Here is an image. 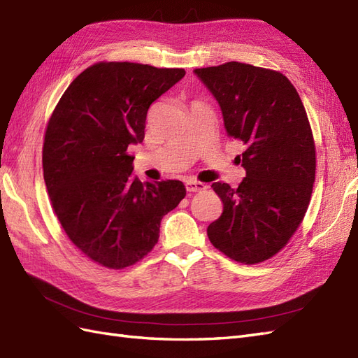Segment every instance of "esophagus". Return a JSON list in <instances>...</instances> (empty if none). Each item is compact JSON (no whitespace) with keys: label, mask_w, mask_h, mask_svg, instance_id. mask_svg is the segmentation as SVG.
<instances>
[{"label":"esophagus","mask_w":358,"mask_h":358,"mask_svg":"<svg viewBox=\"0 0 358 358\" xmlns=\"http://www.w3.org/2000/svg\"><path fill=\"white\" fill-rule=\"evenodd\" d=\"M186 189H187V192H203L207 189V186L204 185V182L189 180V181H186Z\"/></svg>","instance_id":"34e87169"}]
</instances>
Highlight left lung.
<instances>
[{"label":"left lung","mask_w":358,"mask_h":358,"mask_svg":"<svg viewBox=\"0 0 358 358\" xmlns=\"http://www.w3.org/2000/svg\"><path fill=\"white\" fill-rule=\"evenodd\" d=\"M195 74L221 106L227 136L245 145L239 187L212 185L224 210L207 236L231 260L262 263L287 245L310 204L316 148L307 112L278 71L227 62Z\"/></svg>","instance_id":"left-lung-1"}]
</instances>
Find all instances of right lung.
Here are the masks:
<instances>
[{
    "mask_svg": "<svg viewBox=\"0 0 358 358\" xmlns=\"http://www.w3.org/2000/svg\"><path fill=\"white\" fill-rule=\"evenodd\" d=\"M182 68L98 62L72 81L50 117L43 180L69 241L108 269L141 262L162 217L186 196L178 180L139 181L128 146L143 141L146 113L185 77Z\"/></svg>",
    "mask_w": 358,
    "mask_h": 358,
    "instance_id": "obj_1",
    "label": "right lung"
}]
</instances>
